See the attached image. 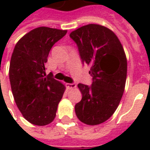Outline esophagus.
I'll list each match as a JSON object with an SVG mask.
<instances>
[{"mask_svg":"<svg viewBox=\"0 0 150 150\" xmlns=\"http://www.w3.org/2000/svg\"><path fill=\"white\" fill-rule=\"evenodd\" d=\"M66 87L67 89H73V88H76V85L75 83H66Z\"/></svg>","mask_w":150,"mask_h":150,"instance_id":"34e87169","label":"esophagus"}]
</instances>
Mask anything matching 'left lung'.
I'll return each instance as SVG.
<instances>
[{
	"label": "left lung",
	"mask_w": 150,
	"mask_h": 150,
	"mask_svg": "<svg viewBox=\"0 0 150 150\" xmlns=\"http://www.w3.org/2000/svg\"><path fill=\"white\" fill-rule=\"evenodd\" d=\"M83 64L90 66L91 86L79 83L82 100L75 104L79 120L89 125L106 121L122 98L127 77V59L118 38L108 28L83 25L70 34Z\"/></svg>",
	"instance_id": "left-lung-1"
}]
</instances>
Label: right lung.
Listing matches in <instances>:
<instances>
[{
    "mask_svg": "<svg viewBox=\"0 0 150 150\" xmlns=\"http://www.w3.org/2000/svg\"><path fill=\"white\" fill-rule=\"evenodd\" d=\"M67 30L38 27L19 40L12 54L9 80L18 109L29 122L43 126L56 116L65 86L46 74L50 50Z\"/></svg>",
    "mask_w": 150,
    "mask_h": 150,
    "instance_id": "right-lung-1",
    "label": "right lung"
}]
</instances>
